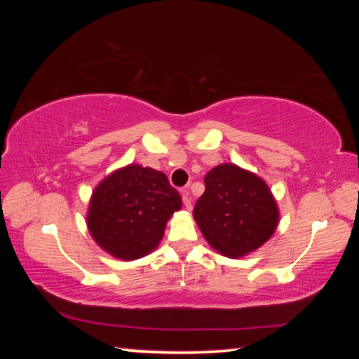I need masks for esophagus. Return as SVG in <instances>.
<instances>
[{"mask_svg": "<svg viewBox=\"0 0 359 359\" xmlns=\"http://www.w3.org/2000/svg\"><path fill=\"white\" fill-rule=\"evenodd\" d=\"M181 193H183V204H184V208L188 209V210H191V208H193V204H191L189 191L188 189H183V191H181Z\"/></svg>", "mask_w": 359, "mask_h": 359, "instance_id": "1", "label": "esophagus"}]
</instances>
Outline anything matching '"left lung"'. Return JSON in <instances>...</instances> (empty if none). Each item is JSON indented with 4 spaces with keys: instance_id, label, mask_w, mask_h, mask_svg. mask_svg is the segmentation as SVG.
<instances>
[{
    "instance_id": "1",
    "label": "left lung",
    "mask_w": 359,
    "mask_h": 359,
    "mask_svg": "<svg viewBox=\"0 0 359 359\" xmlns=\"http://www.w3.org/2000/svg\"><path fill=\"white\" fill-rule=\"evenodd\" d=\"M193 215L204 238L229 258H240L266 243L279 222L278 204L264 180L233 163L215 166Z\"/></svg>"
}]
</instances>
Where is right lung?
Wrapping results in <instances>:
<instances>
[{
  "mask_svg": "<svg viewBox=\"0 0 359 359\" xmlns=\"http://www.w3.org/2000/svg\"><path fill=\"white\" fill-rule=\"evenodd\" d=\"M181 196L161 171L127 165L93 191L86 224L100 247L119 259H137L158 247Z\"/></svg>",
  "mask_w": 359,
  "mask_h": 359,
  "instance_id": "1",
  "label": "right lung"
}]
</instances>
